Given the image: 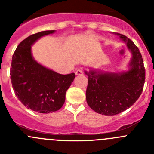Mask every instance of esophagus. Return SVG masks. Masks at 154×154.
<instances>
[{
	"label": "esophagus",
	"instance_id": "obj_1",
	"mask_svg": "<svg viewBox=\"0 0 154 154\" xmlns=\"http://www.w3.org/2000/svg\"><path fill=\"white\" fill-rule=\"evenodd\" d=\"M75 74H76V75H78V76L83 75V71H82V70H80V69L77 70V71H76V72H75Z\"/></svg>",
	"mask_w": 154,
	"mask_h": 154
}]
</instances>
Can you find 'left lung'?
I'll return each instance as SVG.
<instances>
[{"mask_svg": "<svg viewBox=\"0 0 154 154\" xmlns=\"http://www.w3.org/2000/svg\"><path fill=\"white\" fill-rule=\"evenodd\" d=\"M115 34L131 52L129 69L118 73L85 71L88 76L87 103L94 112L104 116H115L134 104L142 94L145 80V69L139 48L125 35Z\"/></svg>", "mask_w": 154, "mask_h": 154, "instance_id": "left-lung-1", "label": "left lung"}]
</instances>
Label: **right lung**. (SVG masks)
Here are the masks:
<instances>
[{
    "label": "right lung",
    "mask_w": 154,
    "mask_h": 154,
    "mask_svg": "<svg viewBox=\"0 0 154 154\" xmlns=\"http://www.w3.org/2000/svg\"><path fill=\"white\" fill-rule=\"evenodd\" d=\"M54 32L42 31L23 40L14 52L10 68L12 88L18 100L32 111L46 114L63 106L66 91L75 77L74 73L58 74L32 57L31 46L41 37Z\"/></svg>",
    "instance_id": "add662e5"
}]
</instances>
